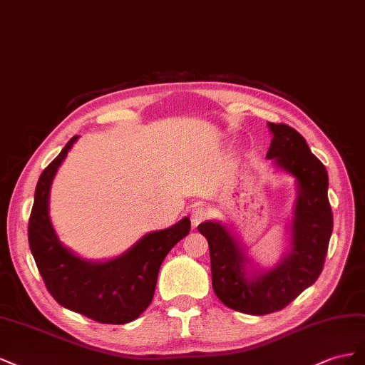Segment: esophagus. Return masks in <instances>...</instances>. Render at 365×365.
<instances>
[{
	"instance_id": "obj_1",
	"label": "esophagus",
	"mask_w": 365,
	"mask_h": 365,
	"mask_svg": "<svg viewBox=\"0 0 365 365\" xmlns=\"http://www.w3.org/2000/svg\"><path fill=\"white\" fill-rule=\"evenodd\" d=\"M207 215H210V214H207V211L205 210V207H202V206L194 207V210L191 211V223H192V226L194 227L199 226L202 222L206 220Z\"/></svg>"
}]
</instances>
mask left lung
Segmentation results:
<instances>
[{"mask_svg": "<svg viewBox=\"0 0 365 365\" xmlns=\"http://www.w3.org/2000/svg\"><path fill=\"white\" fill-rule=\"evenodd\" d=\"M267 125L274 139L266 158L297 177L292 251L275 269L247 279V258L232 234L217 222L199 225V232L210 246L215 295L225 306L249 315H267L284 309L315 283L324 267L333 227L326 166L312 154L297 130L286 123Z\"/></svg>", "mask_w": 365, "mask_h": 365, "instance_id": "left-lung-1", "label": "left lung"}]
</instances>
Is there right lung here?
Masks as SVG:
<instances>
[{"mask_svg":"<svg viewBox=\"0 0 365 365\" xmlns=\"http://www.w3.org/2000/svg\"><path fill=\"white\" fill-rule=\"evenodd\" d=\"M73 136L41 174L29 218V246L50 295L68 310L102 324H125L151 303L160 264L191 229L183 218L163 231L145 235L123 255L106 263L86 262L62 246L48 218L50 185L66 159Z\"/></svg>","mask_w":365,"mask_h":365,"instance_id":"add662e5","label":"right lung"}]
</instances>
